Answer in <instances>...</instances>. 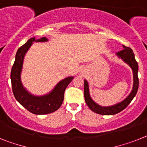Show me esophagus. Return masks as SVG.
Listing matches in <instances>:
<instances>
[{
  "mask_svg": "<svg viewBox=\"0 0 147 147\" xmlns=\"http://www.w3.org/2000/svg\"><path fill=\"white\" fill-rule=\"evenodd\" d=\"M80 74H81V75H85V74H86V69H84V68H81V69H80Z\"/></svg>",
  "mask_w": 147,
  "mask_h": 147,
  "instance_id": "34e87169",
  "label": "esophagus"
}]
</instances>
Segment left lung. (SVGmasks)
<instances>
[{"label":"left lung","mask_w":147,"mask_h":147,"mask_svg":"<svg viewBox=\"0 0 147 147\" xmlns=\"http://www.w3.org/2000/svg\"><path fill=\"white\" fill-rule=\"evenodd\" d=\"M123 49L119 52L116 53L117 56L119 58L122 59L123 62H125L131 67L133 72V87L132 90L129 95L122 102L117 103L111 106H101L96 102L92 100L90 95V89L89 84L87 80H84V98L90 109L95 113L102 114V115H113L116 113H119L123 110L125 109L129 103L131 102L134 97L136 96L138 90L139 81L138 72V64L134 58V55L133 51L125 45H123Z\"/></svg>","instance_id":"obj_1"}]
</instances>
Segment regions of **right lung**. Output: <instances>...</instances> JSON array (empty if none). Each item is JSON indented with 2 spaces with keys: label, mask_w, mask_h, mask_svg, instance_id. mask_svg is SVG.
I'll return each mask as SVG.
<instances>
[{
  "label": "right lung",
  "mask_w": 147,
  "mask_h": 147,
  "mask_svg": "<svg viewBox=\"0 0 147 147\" xmlns=\"http://www.w3.org/2000/svg\"><path fill=\"white\" fill-rule=\"evenodd\" d=\"M48 41L46 37L40 39L33 37L28 39V42L17 51L14 64L11 70V82L15 98L28 111L37 115L48 114L56 111L60 108L63 101L65 90L74 78V76H69L61 80L52 90L42 96H35L26 90L22 82V71L24 56L34 42H45Z\"/></svg>",
  "instance_id": "obj_1"
}]
</instances>
